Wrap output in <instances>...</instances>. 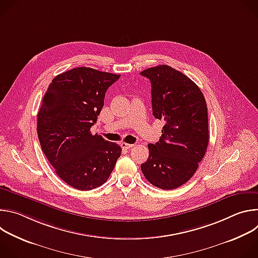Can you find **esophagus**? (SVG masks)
Returning a JSON list of instances; mask_svg holds the SVG:
<instances>
[{"instance_id":"1","label":"esophagus","mask_w":258,"mask_h":258,"mask_svg":"<svg viewBox=\"0 0 258 258\" xmlns=\"http://www.w3.org/2000/svg\"><path fill=\"white\" fill-rule=\"evenodd\" d=\"M135 145L134 144H127V143H121V147L123 149H131Z\"/></svg>"}]
</instances>
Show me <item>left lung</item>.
<instances>
[{"mask_svg":"<svg viewBox=\"0 0 258 258\" xmlns=\"http://www.w3.org/2000/svg\"><path fill=\"white\" fill-rule=\"evenodd\" d=\"M151 82L153 116L164 120L159 142L149 144V157L141 165L153 186L172 190L196 172L209 141L205 98L180 71L159 65L141 72Z\"/></svg>","mask_w":258,"mask_h":258,"instance_id":"8db88e82","label":"left lung"}]
</instances>
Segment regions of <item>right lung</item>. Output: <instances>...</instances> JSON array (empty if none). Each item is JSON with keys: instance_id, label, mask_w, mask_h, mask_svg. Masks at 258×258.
<instances>
[{"instance_id": "obj_1", "label": "right lung", "mask_w": 258, "mask_h": 258, "mask_svg": "<svg viewBox=\"0 0 258 258\" xmlns=\"http://www.w3.org/2000/svg\"><path fill=\"white\" fill-rule=\"evenodd\" d=\"M119 77L77 67L54 78L43 98L38 114L42 150L58 176L78 190L103 185L120 156L119 145L90 132L107 89Z\"/></svg>"}]
</instances>
